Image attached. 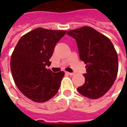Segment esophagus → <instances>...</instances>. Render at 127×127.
<instances>
[{
  "label": "esophagus",
  "instance_id": "1",
  "mask_svg": "<svg viewBox=\"0 0 127 127\" xmlns=\"http://www.w3.org/2000/svg\"><path fill=\"white\" fill-rule=\"evenodd\" d=\"M66 74H68V75H70V76L74 75V73H72V72H66Z\"/></svg>",
  "mask_w": 127,
  "mask_h": 127
}]
</instances>
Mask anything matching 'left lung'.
Masks as SVG:
<instances>
[{
    "label": "left lung",
    "instance_id": "8db88e82",
    "mask_svg": "<svg viewBox=\"0 0 127 127\" xmlns=\"http://www.w3.org/2000/svg\"><path fill=\"white\" fill-rule=\"evenodd\" d=\"M77 43L80 59L86 64L85 82L77 88L90 99L99 98L111 88L118 72V56L110 39L92 28L83 26L67 32Z\"/></svg>",
    "mask_w": 127,
    "mask_h": 127
}]
</instances>
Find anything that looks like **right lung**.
<instances>
[{"label":"right lung","instance_id":"1","mask_svg":"<svg viewBox=\"0 0 127 127\" xmlns=\"http://www.w3.org/2000/svg\"><path fill=\"white\" fill-rule=\"evenodd\" d=\"M66 31L38 28L24 35L12 53L10 69L21 92L35 102H45L59 91L63 71L54 73L46 66L56 43Z\"/></svg>","mask_w":127,"mask_h":127}]
</instances>
